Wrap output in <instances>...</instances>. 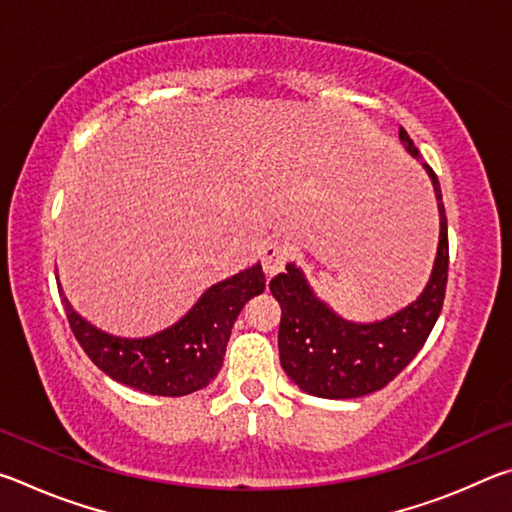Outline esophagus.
Segmentation results:
<instances>
[{
	"label": "esophagus",
	"mask_w": 512,
	"mask_h": 512,
	"mask_svg": "<svg viewBox=\"0 0 512 512\" xmlns=\"http://www.w3.org/2000/svg\"><path fill=\"white\" fill-rule=\"evenodd\" d=\"M291 257V250L287 244H282V241H268L262 248V268L266 277H273L282 271L284 266H287Z\"/></svg>",
	"instance_id": "34e87169"
}]
</instances>
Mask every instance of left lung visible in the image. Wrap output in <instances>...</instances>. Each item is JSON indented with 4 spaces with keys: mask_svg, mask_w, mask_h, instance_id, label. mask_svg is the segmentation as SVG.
<instances>
[{
    "mask_svg": "<svg viewBox=\"0 0 512 512\" xmlns=\"http://www.w3.org/2000/svg\"><path fill=\"white\" fill-rule=\"evenodd\" d=\"M400 140L418 158L420 151L404 128H400ZM422 167L436 192L440 241L431 277L418 300L384 320L352 323L316 296L296 264H287V273L275 275L268 284L282 307L277 332L280 363L305 393L327 400H352L379 391L409 366L436 325L447 287V216L438 176L429 164Z\"/></svg>",
    "mask_w": 512,
    "mask_h": 512,
    "instance_id": "left-lung-1",
    "label": "left lung"
}]
</instances>
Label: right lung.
<instances>
[{"instance_id":"1","label":"right lung","mask_w":512,"mask_h":512,"mask_svg":"<svg viewBox=\"0 0 512 512\" xmlns=\"http://www.w3.org/2000/svg\"><path fill=\"white\" fill-rule=\"evenodd\" d=\"M264 289L262 264H255L216 282L171 327L146 339H121L76 314L58 287L69 327L94 366L119 384L162 397L201 391L219 375L239 311Z\"/></svg>"}]
</instances>
